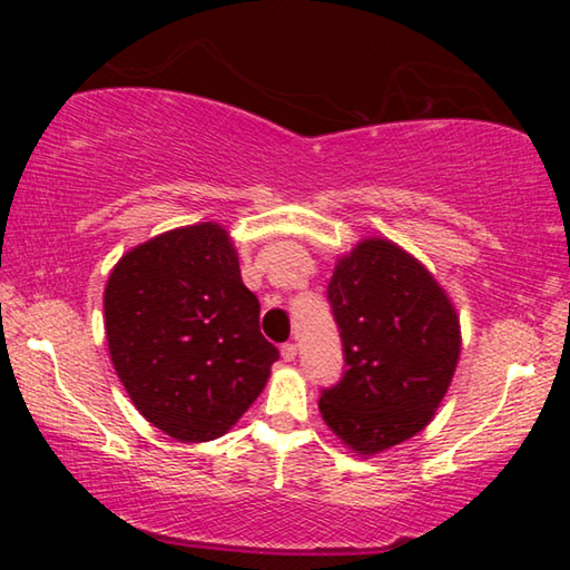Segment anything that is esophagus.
<instances>
[{"label":"esophagus","mask_w":570,"mask_h":570,"mask_svg":"<svg viewBox=\"0 0 570 570\" xmlns=\"http://www.w3.org/2000/svg\"><path fill=\"white\" fill-rule=\"evenodd\" d=\"M282 360L284 362H294L296 360V344L294 342L282 344Z\"/></svg>","instance_id":"esophagus-1"}]
</instances>
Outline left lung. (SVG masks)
<instances>
[{"label":"left lung","instance_id":"8db88e82","mask_svg":"<svg viewBox=\"0 0 570 570\" xmlns=\"http://www.w3.org/2000/svg\"><path fill=\"white\" fill-rule=\"evenodd\" d=\"M326 294L346 370L320 412L356 455H377L435 417L460 360L458 312L424 264L377 236L336 258Z\"/></svg>","mask_w":570,"mask_h":570}]
</instances>
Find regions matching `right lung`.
<instances>
[{
  "label": "right lung",
  "instance_id": "right-lung-1",
  "mask_svg": "<svg viewBox=\"0 0 570 570\" xmlns=\"http://www.w3.org/2000/svg\"><path fill=\"white\" fill-rule=\"evenodd\" d=\"M258 312L234 240L216 220L130 248L105 286V334L142 417L180 442L226 435L278 360Z\"/></svg>",
  "mask_w": 570,
  "mask_h": 570
}]
</instances>
